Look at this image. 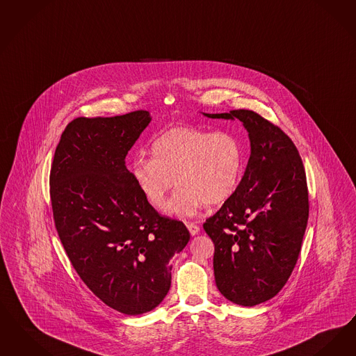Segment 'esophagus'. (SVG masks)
<instances>
[{
  "mask_svg": "<svg viewBox=\"0 0 356 356\" xmlns=\"http://www.w3.org/2000/svg\"><path fill=\"white\" fill-rule=\"evenodd\" d=\"M186 228L189 230L191 236H196V234H199L200 228L196 225V224H193V222H188V224H186Z\"/></svg>",
  "mask_w": 356,
  "mask_h": 356,
  "instance_id": "34e87169",
  "label": "esophagus"
}]
</instances>
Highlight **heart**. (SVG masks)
<instances>
[{
    "label": "heart",
    "instance_id": "obj_1",
    "mask_svg": "<svg viewBox=\"0 0 356 356\" xmlns=\"http://www.w3.org/2000/svg\"><path fill=\"white\" fill-rule=\"evenodd\" d=\"M151 159L139 156L129 173L144 200L163 209L168 195L180 185L167 208L176 217H191L201 205L228 201L241 181L245 154L240 138L230 131L175 127L151 144Z\"/></svg>",
    "mask_w": 356,
    "mask_h": 356
}]
</instances>
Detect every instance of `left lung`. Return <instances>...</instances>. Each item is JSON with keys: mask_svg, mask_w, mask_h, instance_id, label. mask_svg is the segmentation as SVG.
I'll return each mask as SVG.
<instances>
[{"mask_svg": "<svg viewBox=\"0 0 356 356\" xmlns=\"http://www.w3.org/2000/svg\"><path fill=\"white\" fill-rule=\"evenodd\" d=\"M204 115L238 119L250 142L237 191L204 230L214 243L217 289L252 307L277 296L297 264L309 218L306 173L291 139L254 111Z\"/></svg>", "mask_w": 356, "mask_h": 356, "instance_id": "obj_1", "label": "left lung"}]
</instances>
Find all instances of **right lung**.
Listing matches in <instances>:
<instances>
[{"label":"right lung","mask_w":356,"mask_h":356,"mask_svg":"<svg viewBox=\"0 0 356 356\" xmlns=\"http://www.w3.org/2000/svg\"><path fill=\"white\" fill-rule=\"evenodd\" d=\"M151 119L148 111L74 119L50 171L56 228L74 269L102 302L127 315L161 303L171 287L170 261L191 237L183 222L144 200L126 167Z\"/></svg>","instance_id":"add662e5"}]
</instances>
